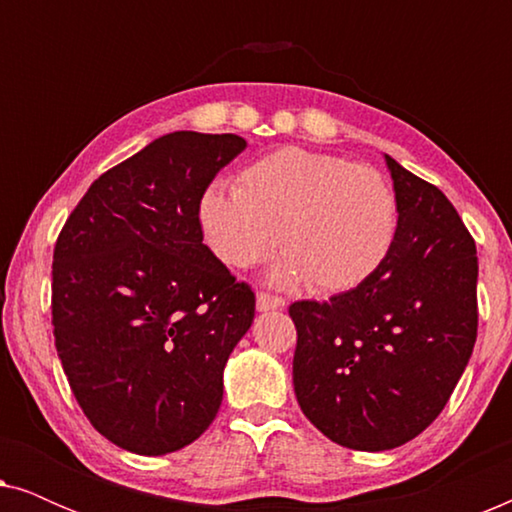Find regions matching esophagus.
Instances as JSON below:
<instances>
[{
	"label": "esophagus",
	"instance_id": "esophagus-1",
	"mask_svg": "<svg viewBox=\"0 0 512 512\" xmlns=\"http://www.w3.org/2000/svg\"><path fill=\"white\" fill-rule=\"evenodd\" d=\"M286 303L282 298L270 296V293H258L256 296V310L258 312H270V310H282Z\"/></svg>",
	"mask_w": 512,
	"mask_h": 512
}]
</instances>
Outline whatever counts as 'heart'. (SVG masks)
I'll use <instances>...</instances> for the list:
<instances>
[{
  "mask_svg": "<svg viewBox=\"0 0 512 512\" xmlns=\"http://www.w3.org/2000/svg\"><path fill=\"white\" fill-rule=\"evenodd\" d=\"M396 195L375 167L286 146L237 174L233 193L209 188L200 226L230 268H249L279 249L272 282L305 279L312 291H347L387 258L396 235Z\"/></svg>",
  "mask_w": 512,
  "mask_h": 512,
  "instance_id": "1",
  "label": "heart"
}]
</instances>
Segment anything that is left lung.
Returning a JSON list of instances; mask_svg holds the SVG:
<instances>
[{"label": "left lung", "mask_w": 512, "mask_h": 512, "mask_svg": "<svg viewBox=\"0 0 512 512\" xmlns=\"http://www.w3.org/2000/svg\"><path fill=\"white\" fill-rule=\"evenodd\" d=\"M384 160L398 209L387 258L354 289L289 307L300 410L359 452L419 436L450 401L478 335L473 237L443 191Z\"/></svg>", "instance_id": "left-lung-1"}]
</instances>
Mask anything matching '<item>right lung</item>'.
<instances>
[{"mask_svg":"<svg viewBox=\"0 0 512 512\" xmlns=\"http://www.w3.org/2000/svg\"><path fill=\"white\" fill-rule=\"evenodd\" d=\"M237 135L179 130L93 181L53 251L55 347L83 415L123 450L191 445L223 401L254 291L202 244L200 200Z\"/></svg>","mask_w":512,"mask_h":512,"instance_id":"right-lung-1","label":"right lung"}]
</instances>
